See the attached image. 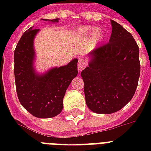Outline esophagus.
I'll return each mask as SVG.
<instances>
[{
  "label": "esophagus",
  "instance_id": "esophagus-1",
  "mask_svg": "<svg viewBox=\"0 0 151 151\" xmlns=\"http://www.w3.org/2000/svg\"><path fill=\"white\" fill-rule=\"evenodd\" d=\"M86 66V63L83 59H79L78 60V67L79 71H82V69L85 68Z\"/></svg>",
  "mask_w": 151,
  "mask_h": 151
}]
</instances>
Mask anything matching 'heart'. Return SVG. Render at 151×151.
Wrapping results in <instances>:
<instances>
[{"instance_id": "heart-1", "label": "heart", "mask_w": 151, "mask_h": 151, "mask_svg": "<svg viewBox=\"0 0 151 151\" xmlns=\"http://www.w3.org/2000/svg\"><path fill=\"white\" fill-rule=\"evenodd\" d=\"M78 34L81 36H89L93 33V36L96 40H101L103 37V32L99 28H95V30H92V28L89 27H82L78 29Z\"/></svg>"}]
</instances>
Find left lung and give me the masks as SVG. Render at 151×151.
I'll return each instance as SVG.
<instances>
[{
    "mask_svg": "<svg viewBox=\"0 0 151 151\" xmlns=\"http://www.w3.org/2000/svg\"><path fill=\"white\" fill-rule=\"evenodd\" d=\"M109 43L90 52L88 67L81 73L86 105L99 114L124 108L135 94L140 76L139 47L133 35L111 20Z\"/></svg>",
    "mask_w": 151,
    "mask_h": 151,
    "instance_id": "8db88e82",
    "label": "left lung"
}]
</instances>
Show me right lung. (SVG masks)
I'll use <instances>...</instances> for the list:
<instances>
[{
  "mask_svg": "<svg viewBox=\"0 0 151 151\" xmlns=\"http://www.w3.org/2000/svg\"><path fill=\"white\" fill-rule=\"evenodd\" d=\"M50 22H58L59 18ZM39 31L40 29L32 27L25 31L14 50L16 91L20 104L31 115L52 118L62 111L66 90L78 75V59L43 74L37 73L34 69V39Z\"/></svg>",
  "mask_w": 151,
  "mask_h": 151,
  "instance_id": "add662e5",
  "label": "right lung"
}]
</instances>
